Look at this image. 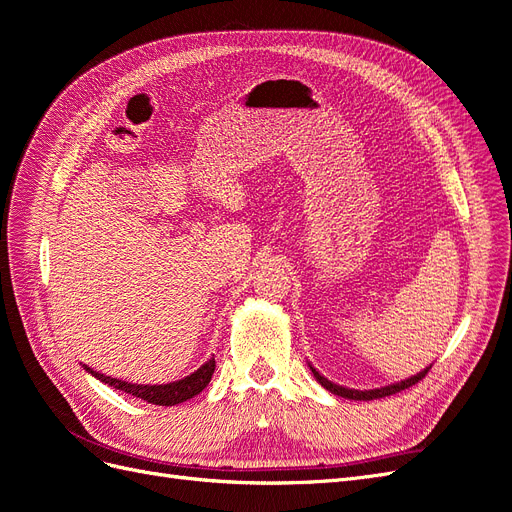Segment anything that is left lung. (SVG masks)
I'll list each match as a JSON object with an SVG mask.
<instances>
[{"mask_svg":"<svg viewBox=\"0 0 512 512\" xmlns=\"http://www.w3.org/2000/svg\"><path fill=\"white\" fill-rule=\"evenodd\" d=\"M312 371H314L316 380H318V382H320L327 391H331V393H335V395H339V397H346V399H363V401H371V399L389 397V395H395V393H401V391L410 389V386H414L416 382H421V380L427 376L429 367H427L425 371H421V374H416L414 378H408V380H404V382H397V384H391V386H384V389H376V391H354V389H344V386H337V384L329 382L327 378H322L316 369H312Z\"/></svg>","mask_w":512,"mask_h":512,"instance_id":"8db88e82","label":"left lung"}]
</instances>
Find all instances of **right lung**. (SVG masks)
I'll return each instance as SVG.
<instances>
[{"instance_id": "1", "label": "right lung", "mask_w": 512, "mask_h": 512, "mask_svg": "<svg viewBox=\"0 0 512 512\" xmlns=\"http://www.w3.org/2000/svg\"><path fill=\"white\" fill-rule=\"evenodd\" d=\"M85 369L89 371V374H94L98 380H102L104 384L113 386V389H117V391L130 393L138 399H143V401H147V404L175 406V404H181V401H188L190 397L198 395L211 382V376L215 371V359H209L203 367L194 371V374L188 376V378H183V380L173 382V384H160V386L130 384V382H123V380H115L111 376L96 374V371H91L89 367H85Z\"/></svg>"}]
</instances>
